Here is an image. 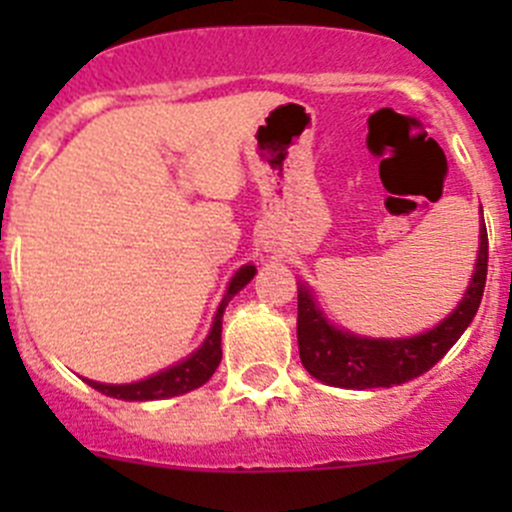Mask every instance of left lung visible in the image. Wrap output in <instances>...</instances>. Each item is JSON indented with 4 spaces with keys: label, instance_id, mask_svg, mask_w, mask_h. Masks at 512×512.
I'll return each instance as SVG.
<instances>
[{
    "label": "left lung",
    "instance_id": "1",
    "mask_svg": "<svg viewBox=\"0 0 512 512\" xmlns=\"http://www.w3.org/2000/svg\"><path fill=\"white\" fill-rule=\"evenodd\" d=\"M483 215V210H480ZM488 275V232L480 225L473 280L458 307L433 329L401 339H371L339 329L324 317L312 289H297V344L302 366L339 389H389L426 374L461 339L476 317Z\"/></svg>",
    "mask_w": 512,
    "mask_h": 512
}]
</instances>
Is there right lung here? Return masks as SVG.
<instances>
[{"label":"right lung","instance_id":"obj_1","mask_svg":"<svg viewBox=\"0 0 512 512\" xmlns=\"http://www.w3.org/2000/svg\"><path fill=\"white\" fill-rule=\"evenodd\" d=\"M255 265H242L240 270L235 272V277L227 285V292L220 302L218 312H215L213 327H210L205 342L195 349L193 354L185 356L178 364L168 366V369L158 371V374L146 376L141 381H133V384H101V381L84 379L86 384L94 386L101 394L113 396V399L123 401H158V399H170V396L188 394V391L203 386L210 376L218 369L220 359H223V347H220V337H223V314L227 302L240 292L247 282L255 277Z\"/></svg>","mask_w":512,"mask_h":512}]
</instances>
